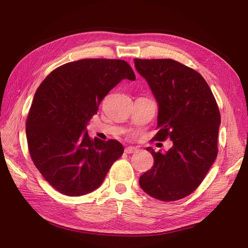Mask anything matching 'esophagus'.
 Wrapping results in <instances>:
<instances>
[{
    "label": "esophagus",
    "mask_w": 248,
    "mask_h": 248,
    "mask_svg": "<svg viewBox=\"0 0 248 248\" xmlns=\"http://www.w3.org/2000/svg\"><path fill=\"white\" fill-rule=\"evenodd\" d=\"M137 151H138V149H137L136 147L129 146V147H126V148H125V152H126L127 154H131V153H134V152H137Z\"/></svg>",
    "instance_id": "34e87169"
}]
</instances>
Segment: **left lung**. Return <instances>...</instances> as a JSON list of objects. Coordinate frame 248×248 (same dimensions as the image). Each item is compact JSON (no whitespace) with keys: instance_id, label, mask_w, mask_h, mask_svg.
Returning a JSON list of instances; mask_svg holds the SVG:
<instances>
[{"instance_id":"8db88e82","label":"left lung","mask_w":248,"mask_h":248,"mask_svg":"<svg viewBox=\"0 0 248 248\" xmlns=\"http://www.w3.org/2000/svg\"><path fill=\"white\" fill-rule=\"evenodd\" d=\"M134 65L158 102L159 131L153 140L174 142L166 153L147 148L154 164L140 185L154 199L181 200L198 188L218 153V106L207 81L190 67L171 59H134Z\"/></svg>"}]
</instances>
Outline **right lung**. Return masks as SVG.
Segmentation results:
<instances>
[{
    "label": "right lung",
    "mask_w": 248,
    "mask_h": 248,
    "mask_svg": "<svg viewBox=\"0 0 248 248\" xmlns=\"http://www.w3.org/2000/svg\"><path fill=\"white\" fill-rule=\"evenodd\" d=\"M136 79L124 60L82 59L52 70L37 89L26 122L30 156L43 178L65 196L101 185L122 156L116 140L89 137L86 125L122 79Z\"/></svg>",
    "instance_id": "obj_1"
}]
</instances>
